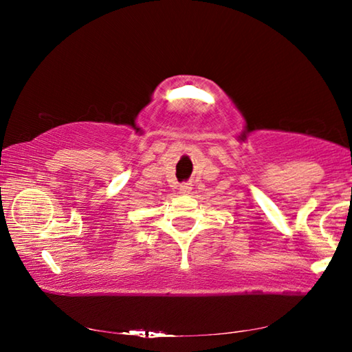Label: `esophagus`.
Here are the masks:
<instances>
[{"label": "esophagus", "mask_w": 352, "mask_h": 352, "mask_svg": "<svg viewBox=\"0 0 352 352\" xmlns=\"http://www.w3.org/2000/svg\"><path fill=\"white\" fill-rule=\"evenodd\" d=\"M190 183H183L180 184V194H189L190 192Z\"/></svg>", "instance_id": "esophagus-1"}]
</instances>
